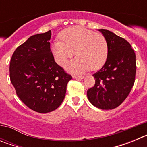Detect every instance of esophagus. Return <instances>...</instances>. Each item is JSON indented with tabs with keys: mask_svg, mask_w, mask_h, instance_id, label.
Here are the masks:
<instances>
[{
	"mask_svg": "<svg viewBox=\"0 0 147 147\" xmlns=\"http://www.w3.org/2000/svg\"><path fill=\"white\" fill-rule=\"evenodd\" d=\"M73 77L74 78V79H79V80H82V79H84V77L85 76H74Z\"/></svg>",
	"mask_w": 147,
	"mask_h": 147,
	"instance_id": "obj_1",
	"label": "esophagus"
}]
</instances>
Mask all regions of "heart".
Here are the masks:
<instances>
[{"label": "heart", "instance_id": "heart-1", "mask_svg": "<svg viewBox=\"0 0 147 147\" xmlns=\"http://www.w3.org/2000/svg\"><path fill=\"white\" fill-rule=\"evenodd\" d=\"M51 45V52L57 64L64 66L67 60L76 57L67 65L72 72L82 73L89 70L96 71L105 65L108 55V45L103 35L80 26L71 27L59 35Z\"/></svg>", "mask_w": 147, "mask_h": 147}]
</instances>
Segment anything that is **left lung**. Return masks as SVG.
Segmentation results:
<instances>
[{
	"label": "left lung",
	"instance_id": "obj_1",
	"mask_svg": "<svg viewBox=\"0 0 147 147\" xmlns=\"http://www.w3.org/2000/svg\"><path fill=\"white\" fill-rule=\"evenodd\" d=\"M107 40L108 55L103 67L93 75L95 85L88 90L90 102L102 110H112L126 99L134 85L136 54L130 44L107 29H98Z\"/></svg>",
	"mask_w": 147,
	"mask_h": 147
}]
</instances>
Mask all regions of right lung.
I'll list each match as a JSON object with an SVG mask.
<instances>
[{"label":"right lung","instance_id":"1","mask_svg":"<svg viewBox=\"0 0 147 147\" xmlns=\"http://www.w3.org/2000/svg\"><path fill=\"white\" fill-rule=\"evenodd\" d=\"M51 32L30 37L19 45L10 61V80L18 96L40 113L56 110L65 96L72 79L57 64L49 42Z\"/></svg>","mask_w":147,"mask_h":147}]
</instances>
